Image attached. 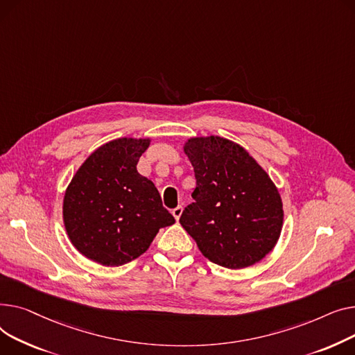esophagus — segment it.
<instances>
[{
	"instance_id": "1",
	"label": "esophagus",
	"mask_w": 355,
	"mask_h": 355,
	"mask_svg": "<svg viewBox=\"0 0 355 355\" xmlns=\"http://www.w3.org/2000/svg\"><path fill=\"white\" fill-rule=\"evenodd\" d=\"M182 212H183V206H180V205H179L178 207H175V209L172 211V215L175 216V219H176V220H179V218L182 216Z\"/></svg>"
}]
</instances>
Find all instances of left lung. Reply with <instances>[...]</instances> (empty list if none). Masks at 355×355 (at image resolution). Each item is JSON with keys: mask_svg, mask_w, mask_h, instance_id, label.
I'll use <instances>...</instances> for the list:
<instances>
[{"mask_svg": "<svg viewBox=\"0 0 355 355\" xmlns=\"http://www.w3.org/2000/svg\"><path fill=\"white\" fill-rule=\"evenodd\" d=\"M183 150L196 178L195 199L180 225L209 261L242 269L275 248L284 223L278 187L241 144L220 136L187 139Z\"/></svg>", "mask_w": 355, "mask_h": 355, "instance_id": "8db88e82", "label": "left lung"}]
</instances>
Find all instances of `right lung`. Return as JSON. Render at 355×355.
Segmentation results:
<instances>
[{
  "instance_id": "1",
  "label": "right lung",
  "mask_w": 355,
  "mask_h": 355,
  "mask_svg": "<svg viewBox=\"0 0 355 355\" xmlns=\"http://www.w3.org/2000/svg\"><path fill=\"white\" fill-rule=\"evenodd\" d=\"M150 137H120L77 169L62 199L70 242L87 259L120 266L148 251L160 227L175 223L152 180L137 172Z\"/></svg>"
}]
</instances>
